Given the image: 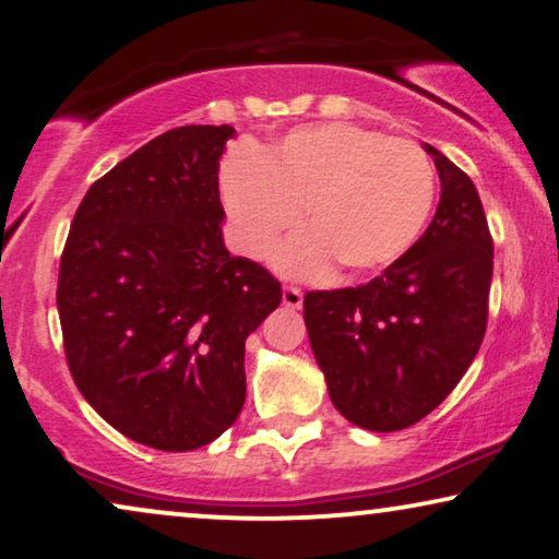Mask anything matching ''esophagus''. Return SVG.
<instances>
[{"instance_id":"obj_1","label":"esophagus","mask_w":559,"mask_h":559,"mask_svg":"<svg viewBox=\"0 0 559 559\" xmlns=\"http://www.w3.org/2000/svg\"><path fill=\"white\" fill-rule=\"evenodd\" d=\"M282 302H285L287 308L300 310L302 308V293L297 287H285V289H282Z\"/></svg>"}]
</instances>
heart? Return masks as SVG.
Here are the masks:
<instances>
[{"instance_id":"1","label":"heart","mask_w":559,"mask_h":559,"mask_svg":"<svg viewBox=\"0 0 559 559\" xmlns=\"http://www.w3.org/2000/svg\"><path fill=\"white\" fill-rule=\"evenodd\" d=\"M231 247L262 259L300 224L302 234L274 254L289 277H318L335 262L348 277L400 259L430 218L435 167L409 140L350 124L302 127L264 150H234L218 173Z\"/></svg>"}]
</instances>
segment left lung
<instances>
[{
    "instance_id": "8db88e82",
    "label": "left lung",
    "mask_w": 559,
    "mask_h": 559,
    "mask_svg": "<svg viewBox=\"0 0 559 559\" xmlns=\"http://www.w3.org/2000/svg\"><path fill=\"white\" fill-rule=\"evenodd\" d=\"M440 203L427 231L361 287L305 295V325L333 407L371 432L419 423L476 358L493 241L478 190L430 144Z\"/></svg>"
}]
</instances>
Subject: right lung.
<instances>
[{"label":"right lung","instance_id":"right-lung-1","mask_svg":"<svg viewBox=\"0 0 559 559\" xmlns=\"http://www.w3.org/2000/svg\"><path fill=\"white\" fill-rule=\"evenodd\" d=\"M234 134L178 127L121 159L88 188L60 257L75 386L155 450L209 445L236 423L243 343L282 302L280 282L224 243L218 159Z\"/></svg>","mask_w":559,"mask_h":559}]
</instances>
